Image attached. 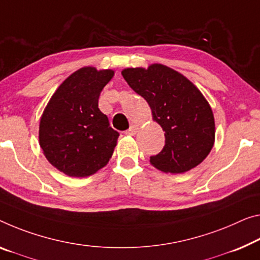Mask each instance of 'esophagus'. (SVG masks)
<instances>
[{
  "instance_id": "esophagus-1",
  "label": "esophagus",
  "mask_w": 260,
  "mask_h": 260,
  "mask_svg": "<svg viewBox=\"0 0 260 260\" xmlns=\"http://www.w3.org/2000/svg\"><path fill=\"white\" fill-rule=\"evenodd\" d=\"M138 129H139L138 125H131L130 129L125 131V135H127V136H135L136 134L138 133Z\"/></svg>"
}]
</instances>
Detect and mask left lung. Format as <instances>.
I'll return each instance as SVG.
<instances>
[{
	"instance_id": "8db88e82",
	"label": "left lung",
	"mask_w": 260,
	"mask_h": 260,
	"mask_svg": "<svg viewBox=\"0 0 260 260\" xmlns=\"http://www.w3.org/2000/svg\"><path fill=\"white\" fill-rule=\"evenodd\" d=\"M122 75L146 100L153 121L165 131V146L150 164L165 173H185L205 160L215 142L208 101L185 75L161 63L124 69Z\"/></svg>"
}]
</instances>
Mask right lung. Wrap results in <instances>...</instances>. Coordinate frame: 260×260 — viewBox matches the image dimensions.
I'll return each mask as SVG.
<instances>
[{
  "instance_id": "add662e5",
  "label": "right lung",
  "mask_w": 260,
  "mask_h": 260,
  "mask_svg": "<svg viewBox=\"0 0 260 260\" xmlns=\"http://www.w3.org/2000/svg\"><path fill=\"white\" fill-rule=\"evenodd\" d=\"M113 70L82 67L72 73L43 111L39 145L47 160L69 177L85 178L105 167L119 134L99 109V96Z\"/></svg>"
}]
</instances>
